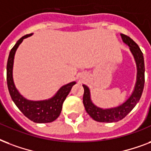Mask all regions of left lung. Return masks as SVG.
<instances>
[{
  "label": "left lung",
  "instance_id": "left-lung-1",
  "mask_svg": "<svg viewBox=\"0 0 151 151\" xmlns=\"http://www.w3.org/2000/svg\"><path fill=\"white\" fill-rule=\"evenodd\" d=\"M120 35L124 42L130 47L131 52L134 56L135 62H136L137 77H136L135 89H134L132 94L129 97V99L122 105L115 108L104 109L97 107L95 105L92 103L90 90L86 85H83L84 89L83 102L85 109L86 113L91 116V117L93 118L98 122H104V123L117 122L125 117L139 102L140 98L142 96V91L144 87L145 66L143 54L142 51L139 47V45L130 37L124 34H121Z\"/></svg>",
  "mask_w": 151,
  "mask_h": 151
}]
</instances>
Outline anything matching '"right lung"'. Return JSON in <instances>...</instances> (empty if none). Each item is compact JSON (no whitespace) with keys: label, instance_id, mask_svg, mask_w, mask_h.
Wrapping results in <instances>:
<instances>
[{"label":"right lung","instance_id":"add662e5","mask_svg":"<svg viewBox=\"0 0 151 151\" xmlns=\"http://www.w3.org/2000/svg\"><path fill=\"white\" fill-rule=\"evenodd\" d=\"M32 34L23 36L20 39L17 41L9 52V59L7 63V84L9 88V94L14 103L19 108V109L23 113V115L28 119L32 120L35 123H50L55 120L60 114L62 109V105L66 97L69 94L71 89L76 82L68 83L57 92V94L51 99L43 101H31L23 98L15 86L12 77V68L15 53L24 38L30 37Z\"/></svg>","mask_w":151,"mask_h":151}]
</instances>
